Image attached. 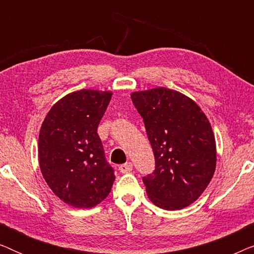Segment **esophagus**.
<instances>
[{
	"label": "esophagus",
	"mask_w": 254,
	"mask_h": 254,
	"mask_svg": "<svg viewBox=\"0 0 254 254\" xmlns=\"http://www.w3.org/2000/svg\"><path fill=\"white\" fill-rule=\"evenodd\" d=\"M131 170H133V164H131L130 162H127V163H125V164L119 166V171L121 173H128V172H130Z\"/></svg>",
	"instance_id": "esophagus-1"
}]
</instances>
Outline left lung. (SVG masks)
I'll return each instance as SVG.
<instances>
[{"label":"left lung","mask_w":254,"mask_h":254,"mask_svg":"<svg viewBox=\"0 0 254 254\" xmlns=\"http://www.w3.org/2000/svg\"><path fill=\"white\" fill-rule=\"evenodd\" d=\"M155 156L143 177L147 194L166 210L185 208L199 197L216 168V144L202 110L183 93L157 88L131 93Z\"/></svg>","instance_id":"left-lung-1"}]
</instances>
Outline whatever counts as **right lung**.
<instances>
[{"label": "right lung", "mask_w": 254, "mask_h": 254, "mask_svg": "<svg viewBox=\"0 0 254 254\" xmlns=\"http://www.w3.org/2000/svg\"><path fill=\"white\" fill-rule=\"evenodd\" d=\"M112 93L79 90L59 100L41 125L40 170L64 202L92 208L109 195L116 179L97 128Z\"/></svg>", "instance_id": "right-lung-1"}]
</instances>
